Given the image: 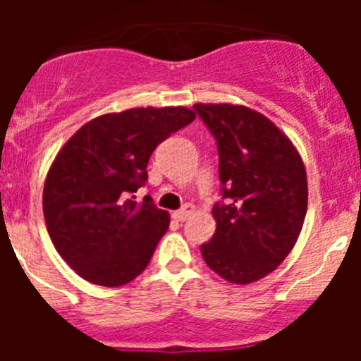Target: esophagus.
<instances>
[{
	"label": "esophagus",
	"mask_w": 361,
	"mask_h": 361,
	"mask_svg": "<svg viewBox=\"0 0 361 361\" xmlns=\"http://www.w3.org/2000/svg\"><path fill=\"white\" fill-rule=\"evenodd\" d=\"M193 204H184L183 208L180 209H177V212H173V219H177V220H180V222H183V220H186L188 216L191 215V213H193Z\"/></svg>",
	"instance_id": "esophagus-1"
}]
</instances>
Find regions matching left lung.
Masks as SVG:
<instances>
[{
    "mask_svg": "<svg viewBox=\"0 0 361 361\" xmlns=\"http://www.w3.org/2000/svg\"><path fill=\"white\" fill-rule=\"evenodd\" d=\"M216 139L222 199L202 258L231 283L273 273L291 253L307 212V175L289 137L240 104H195Z\"/></svg>",
    "mask_w": 361,
    "mask_h": 361,
    "instance_id": "8db88e82",
    "label": "left lung"
}]
</instances>
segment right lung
I'll use <instances>...</instances> for the list:
<instances>
[{"mask_svg": "<svg viewBox=\"0 0 361 361\" xmlns=\"http://www.w3.org/2000/svg\"><path fill=\"white\" fill-rule=\"evenodd\" d=\"M193 119L184 106L106 114L59 149L44 180V222L57 253L81 279L119 288L146 269L170 215L149 195L142 202L128 195L148 180L146 164L159 142Z\"/></svg>", "mask_w": 361, "mask_h": 361, "instance_id": "1", "label": "right lung"}]
</instances>
